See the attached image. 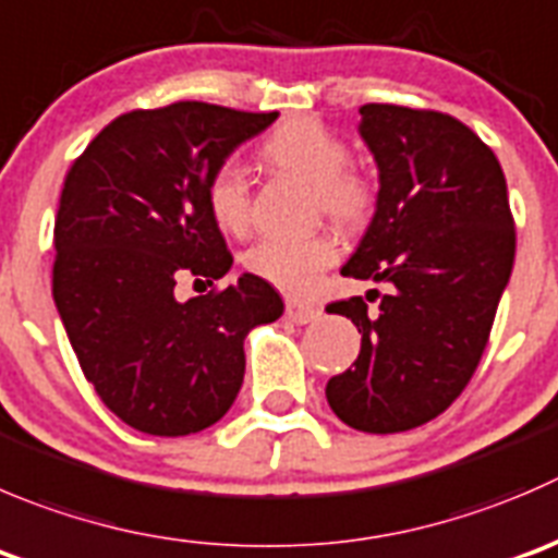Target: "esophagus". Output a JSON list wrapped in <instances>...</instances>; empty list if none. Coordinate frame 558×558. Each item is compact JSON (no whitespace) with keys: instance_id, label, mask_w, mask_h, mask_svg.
<instances>
[{"instance_id":"esophagus-1","label":"esophagus","mask_w":558,"mask_h":558,"mask_svg":"<svg viewBox=\"0 0 558 558\" xmlns=\"http://www.w3.org/2000/svg\"><path fill=\"white\" fill-rule=\"evenodd\" d=\"M322 316V307L307 305V302H289V318L294 324H311Z\"/></svg>"}]
</instances>
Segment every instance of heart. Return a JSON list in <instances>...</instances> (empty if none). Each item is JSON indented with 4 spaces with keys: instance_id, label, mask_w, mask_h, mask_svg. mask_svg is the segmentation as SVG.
I'll return each instance as SVG.
<instances>
[{
    "instance_id": "obj_1",
    "label": "heart",
    "mask_w": 558,
    "mask_h": 558,
    "mask_svg": "<svg viewBox=\"0 0 558 558\" xmlns=\"http://www.w3.org/2000/svg\"><path fill=\"white\" fill-rule=\"evenodd\" d=\"M262 158L272 169L296 177L313 187L318 209L343 226H360L371 215V185L349 166V149L332 130L316 119H289L264 138ZM213 223L226 234H245L251 226V191L236 163L213 171L204 187ZM338 245L329 234L267 236L247 253V269L280 291L305 296L316 289L318 275L332 267Z\"/></svg>"
}]
</instances>
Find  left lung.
<instances>
[{
    "label": "left lung",
    "mask_w": 558,
    "mask_h": 558,
    "mask_svg": "<svg viewBox=\"0 0 558 558\" xmlns=\"http://www.w3.org/2000/svg\"><path fill=\"white\" fill-rule=\"evenodd\" d=\"M360 113L378 169L376 213L340 272L387 294L376 313L362 296L327 307L362 335L327 400L349 428L400 434L439 416L477 371L510 283L515 223L505 171L466 124L389 102Z\"/></svg>",
    "instance_id": "obj_1"
}]
</instances>
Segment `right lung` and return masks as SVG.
Wrapping results in <instances>:
<instances>
[{"mask_svg": "<svg viewBox=\"0 0 558 558\" xmlns=\"http://www.w3.org/2000/svg\"><path fill=\"white\" fill-rule=\"evenodd\" d=\"M272 113L209 102L130 111L70 166L53 226V302L84 376L130 428L187 436L231 409L245 338L283 316L258 275L180 302L185 275L223 278L234 258L213 223V171Z\"/></svg>", "mask_w": 558, "mask_h": 558, "instance_id": "right-lung-1", "label": "right lung"}]
</instances>
